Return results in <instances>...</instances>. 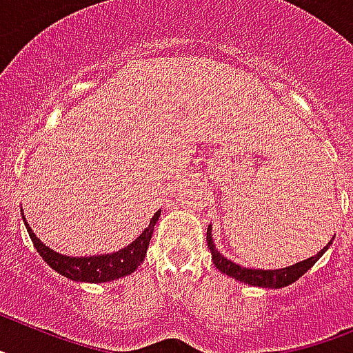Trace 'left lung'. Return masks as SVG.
<instances>
[{
	"label": "left lung",
	"mask_w": 353,
	"mask_h": 353,
	"mask_svg": "<svg viewBox=\"0 0 353 353\" xmlns=\"http://www.w3.org/2000/svg\"><path fill=\"white\" fill-rule=\"evenodd\" d=\"M332 240H334V238H332ZM332 240L328 241L327 245L323 247L317 254H314L312 258L290 265V267L270 270L249 269V267H241V265L227 260L225 256L220 254V250L216 249L214 241H212V225L208 227V245L209 250H211L212 263L216 265V269L220 270V272H223L225 276H229V278H234L236 281H240V283H247L260 288H283L287 287V285L294 283V281H298V279L301 278L308 269H312V265L327 252L328 247L332 245Z\"/></svg>",
	"instance_id": "8db88e82"
}]
</instances>
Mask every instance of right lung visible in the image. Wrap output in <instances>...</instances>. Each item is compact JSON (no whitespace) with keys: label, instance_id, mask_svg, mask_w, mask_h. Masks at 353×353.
<instances>
[{"label":"right lung","instance_id":"obj_1","mask_svg":"<svg viewBox=\"0 0 353 353\" xmlns=\"http://www.w3.org/2000/svg\"><path fill=\"white\" fill-rule=\"evenodd\" d=\"M159 216L160 211H157L150 220V225L142 231V234L124 249L117 250V252H110V254L81 256V258L79 256L61 254V252H55L50 247H46L34 234L32 227L26 222L25 214H23V222H25L26 231H28V236H30L32 243L37 249L39 256L50 265L55 272H59L61 276H65L72 281H81V283H106V281L124 278V276L131 274V272H135L139 269V265L145 258V250L150 247V240L153 236L155 223L159 222Z\"/></svg>","mask_w":353,"mask_h":353}]
</instances>
